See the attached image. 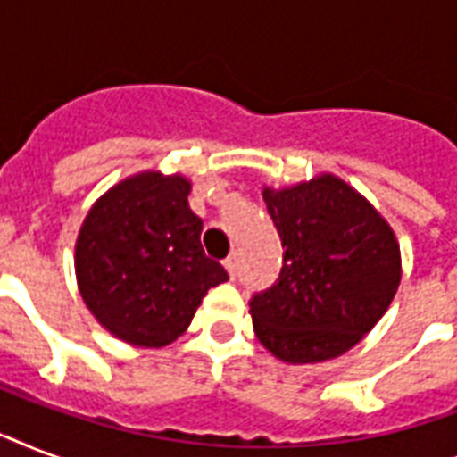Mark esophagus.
I'll return each mask as SVG.
<instances>
[{
	"label": "esophagus",
	"instance_id": "1",
	"mask_svg": "<svg viewBox=\"0 0 457 457\" xmlns=\"http://www.w3.org/2000/svg\"><path fill=\"white\" fill-rule=\"evenodd\" d=\"M222 268L228 270L229 278H235L237 275V253H232V256L225 258V261H222Z\"/></svg>",
	"mask_w": 457,
	"mask_h": 457
}]
</instances>
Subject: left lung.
<instances>
[{
	"label": "left lung",
	"instance_id": "left-lung-1",
	"mask_svg": "<svg viewBox=\"0 0 457 457\" xmlns=\"http://www.w3.org/2000/svg\"><path fill=\"white\" fill-rule=\"evenodd\" d=\"M282 239L278 282L251 299L258 341L292 365L332 361L379 322L401 285L394 229L358 189L332 172L263 187Z\"/></svg>",
	"mask_w": 457,
	"mask_h": 457
}]
</instances>
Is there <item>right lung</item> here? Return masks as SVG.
<instances>
[{
  "mask_svg": "<svg viewBox=\"0 0 457 457\" xmlns=\"http://www.w3.org/2000/svg\"><path fill=\"white\" fill-rule=\"evenodd\" d=\"M182 172L142 170L92 204L75 242V279L96 322L142 348L187 332L211 287L228 279L201 249Z\"/></svg>",
  "mask_w": 457,
  "mask_h": 457,
  "instance_id": "add662e5",
  "label": "right lung"
}]
</instances>
